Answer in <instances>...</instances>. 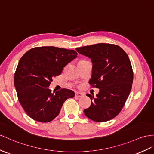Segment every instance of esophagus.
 Wrapping results in <instances>:
<instances>
[{"instance_id":"esophagus-1","label":"esophagus","mask_w":154,"mask_h":154,"mask_svg":"<svg viewBox=\"0 0 154 154\" xmlns=\"http://www.w3.org/2000/svg\"><path fill=\"white\" fill-rule=\"evenodd\" d=\"M84 96H85V94L83 93H81V92H76L75 93V97H83Z\"/></svg>"}]
</instances>
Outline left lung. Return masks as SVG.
I'll use <instances>...</instances> for the list:
<instances>
[{
  "label": "left lung",
  "mask_w": 154,
  "mask_h": 154,
  "mask_svg": "<svg viewBox=\"0 0 154 154\" xmlns=\"http://www.w3.org/2000/svg\"><path fill=\"white\" fill-rule=\"evenodd\" d=\"M76 51L91 58L92 75L89 84L100 89L96 97L86 94L92 103L84 110L85 115L98 122L112 119L122 111L132 88L133 72L128 54L111 43L78 47Z\"/></svg>",
  "instance_id": "obj_1"
}]
</instances>
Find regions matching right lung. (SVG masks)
I'll return each mask as SVG.
<instances>
[{"instance_id": "right-lung-1", "label": "right lung", "mask_w": 154, "mask_h": 154, "mask_svg": "<svg viewBox=\"0 0 154 154\" xmlns=\"http://www.w3.org/2000/svg\"><path fill=\"white\" fill-rule=\"evenodd\" d=\"M77 57L75 51L53 46L34 47L23 54L15 70L14 85L19 103L31 118L52 121L64 101L74 97L72 90L62 88L52 92L49 86L52 78L60 75Z\"/></svg>"}]
</instances>
